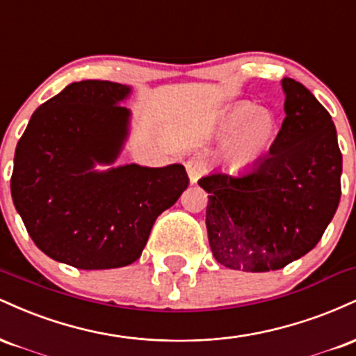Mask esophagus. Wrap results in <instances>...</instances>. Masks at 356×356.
Instances as JSON below:
<instances>
[{
    "label": "esophagus",
    "instance_id": "obj_1",
    "mask_svg": "<svg viewBox=\"0 0 356 356\" xmlns=\"http://www.w3.org/2000/svg\"><path fill=\"white\" fill-rule=\"evenodd\" d=\"M186 169H187V174H189V179L192 184H195L199 181V177L206 172V164L201 161V159H189V161L186 162Z\"/></svg>",
    "mask_w": 356,
    "mask_h": 356
}]
</instances>
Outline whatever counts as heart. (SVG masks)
Wrapping results in <instances>:
<instances>
[{
	"label": "heart",
	"instance_id": "obj_1",
	"mask_svg": "<svg viewBox=\"0 0 356 356\" xmlns=\"http://www.w3.org/2000/svg\"><path fill=\"white\" fill-rule=\"evenodd\" d=\"M226 157L234 167H249L266 157L280 136L277 118L252 104L232 105L218 122V136L229 137Z\"/></svg>",
	"mask_w": 356,
	"mask_h": 356
}]
</instances>
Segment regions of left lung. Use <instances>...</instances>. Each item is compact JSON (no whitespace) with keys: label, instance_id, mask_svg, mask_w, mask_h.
Instances as JSON below:
<instances>
[{"label":"left lung","instance_id":"1","mask_svg":"<svg viewBox=\"0 0 356 356\" xmlns=\"http://www.w3.org/2000/svg\"><path fill=\"white\" fill-rule=\"evenodd\" d=\"M286 117L269 155L239 174L199 181L219 264L246 273L284 268L321 239L341 195V152L332 115L305 85L283 79Z\"/></svg>","mask_w":356,"mask_h":356}]
</instances>
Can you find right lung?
I'll return each instance as SVG.
<instances>
[{
	"label": "right lung",
	"instance_id": "1",
	"mask_svg": "<svg viewBox=\"0 0 356 356\" xmlns=\"http://www.w3.org/2000/svg\"><path fill=\"white\" fill-rule=\"evenodd\" d=\"M132 88L105 80L70 83L35 110L15 152L11 195L47 256L79 269L132 264L155 219L189 186L181 164H113L129 136Z\"/></svg>",
	"mask_w": 356,
	"mask_h": 356
}]
</instances>
